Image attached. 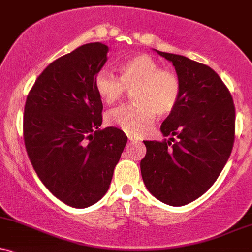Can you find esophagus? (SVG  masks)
Instances as JSON below:
<instances>
[{
    "label": "esophagus",
    "instance_id": "obj_1",
    "mask_svg": "<svg viewBox=\"0 0 252 252\" xmlns=\"http://www.w3.org/2000/svg\"><path fill=\"white\" fill-rule=\"evenodd\" d=\"M128 140L131 141V143H137L138 139H137V138H134V137H128Z\"/></svg>",
    "mask_w": 252,
    "mask_h": 252
}]
</instances>
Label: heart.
<instances>
[{
    "mask_svg": "<svg viewBox=\"0 0 252 252\" xmlns=\"http://www.w3.org/2000/svg\"><path fill=\"white\" fill-rule=\"evenodd\" d=\"M119 78L106 69L94 76V90L102 102L112 105L133 90V105L121 106L106 114L108 125L119 127L129 135H140L149 129L156 115L166 117L178 106L182 81L178 74L147 54H139L119 67Z\"/></svg>",
    "mask_w": 252,
    "mask_h": 252,
    "instance_id": "obj_1",
    "label": "heart"
}]
</instances>
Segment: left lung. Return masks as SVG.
<instances>
[{
    "label": "left lung",
    "mask_w": 252,
    "mask_h": 252,
    "mask_svg": "<svg viewBox=\"0 0 252 252\" xmlns=\"http://www.w3.org/2000/svg\"><path fill=\"white\" fill-rule=\"evenodd\" d=\"M157 53L176 68L182 96L160 126L162 134L172 138L144 141L141 177L157 199L182 206L205 193L225 166L235 143V105L212 68L182 55Z\"/></svg>",
    "instance_id": "8db88e82"
}]
</instances>
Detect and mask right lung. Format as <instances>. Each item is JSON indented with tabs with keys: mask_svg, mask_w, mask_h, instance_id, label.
Wrapping results in <instances>:
<instances>
[{
	"mask_svg": "<svg viewBox=\"0 0 252 252\" xmlns=\"http://www.w3.org/2000/svg\"><path fill=\"white\" fill-rule=\"evenodd\" d=\"M108 47L82 44L53 61L29 91L23 139L43 185L67 205L84 209L107 192L127 137L100 128L102 102L94 76L107 61Z\"/></svg>",
	"mask_w": 252,
	"mask_h": 252,
	"instance_id": "obj_1",
	"label": "right lung"
}]
</instances>
